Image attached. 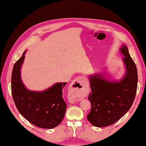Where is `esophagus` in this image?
Segmentation results:
<instances>
[{"label": "esophagus", "mask_w": 146, "mask_h": 146, "mask_svg": "<svg viewBox=\"0 0 146 146\" xmlns=\"http://www.w3.org/2000/svg\"><path fill=\"white\" fill-rule=\"evenodd\" d=\"M72 88L74 90L80 91V90H83L84 88L86 86L87 82L82 77H78L72 82ZM78 98H76L74 97H73L70 99V101L72 103H74V101H78Z\"/></svg>", "instance_id": "obj_1"}]
</instances>
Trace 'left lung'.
Wrapping results in <instances>:
<instances>
[{
  "label": "left lung",
  "mask_w": 146,
  "mask_h": 146,
  "mask_svg": "<svg viewBox=\"0 0 146 146\" xmlns=\"http://www.w3.org/2000/svg\"><path fill=\"white\" fill-rule=\"evenodd\" d=\"M119 51L125 73L119 80L111 79L105 73L88 76L92 92L88 99L91 110L87 116L90 122L96 127H104L116 122L130 109L136 95L138 74L135 62L128 47L122 45Z\"/></svg>",
  "instance_id": "8db88e82"
}]
</instances>
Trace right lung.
Instances as JSON below:
<instances>
[{
  "label": "right lung",
  "mask_w": 146,
  "mask_h": 146,
  "mask_svg": "<svg viewBox=\"0 0 146 146\" xmlns=\"http://www.w3.org/2000/svg\"><path fill=\"white\" fill-rule=\"evenodd\" d=\"M26 52L27 50L13 67L12 97L19 112L29 122L41 128L52 129L61 123L65 115L67 104L62 97V89L67 83L57 82L42 91L27 89L21 76Z\"/></svg>",
  "instance_id": "obj_1"
}]
</instances>
